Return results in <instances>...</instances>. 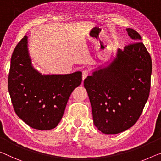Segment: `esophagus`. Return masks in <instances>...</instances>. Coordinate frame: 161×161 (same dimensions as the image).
<instances>
[{"label": "esophagus", "mask_w": 161, "mask_h": 161, "mask_svg": "<svg viewBox=\"0 0 161 161\" xmlns=\"http://www.w3.org/2000/svg\"><path fill=\"white\" fill-rule=\"evenodd\" d=\"M90 75V72L87 70H85L82 71V80L84 81L85 80L86 78L87 77V76Z\"/></svg>", "instance_id": "esophagus-1"}]
</instances>
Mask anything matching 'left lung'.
<instances>
[{
	"mask_svg": "<svg viewBox=\"0 0 161 161\" xmlns=\"http://www.w3.org/2000/svg\"><path fill=\"white\" fill-rule=\"evenodd\" d=\"M132 43L117 50L106 66L84 81L95 126L103 134L121 133L137 121L149 97L152 60L140 34L127 28Z\"/></svg>",
	"mask_w": 161,
	"mask_h": 161,
	"instance_id": "8db88e82",
	"label": "left lung"
}]
</instances>
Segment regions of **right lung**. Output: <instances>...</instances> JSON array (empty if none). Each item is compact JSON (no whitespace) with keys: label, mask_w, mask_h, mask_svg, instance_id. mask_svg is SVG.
I'll return each instance as SVG.
<instances>
[{"label":"right lung","mask_w":161,"mask_h":161,"mask_svg":"<svg viewBox=\"0 0 161 161\" xmlns=\"http://www.w3.org/2000/svg\"><path fill=\"white\" fill-rule=\"evenodd\" d=\"M25 35L11 59L8 88L14 111L27 125L38 130L57 126L71 92L81 83V72L45 75L32 66Z\"/></svg>","instance_id":"right-lung-1"}]
</instances>
